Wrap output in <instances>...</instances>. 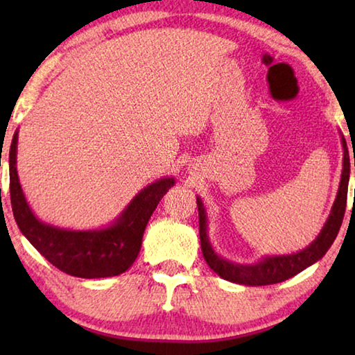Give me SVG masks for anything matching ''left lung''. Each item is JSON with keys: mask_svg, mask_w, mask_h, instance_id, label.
Wrapping results in <instances>:
<instances>
[{"mask_svg": "<svg viewBox=\"0 0 355 355\" xmlns=\"http://www.w3.org/2000/svg\"><path fill=\"white\" fill-rule=\"evenodd\" d=\"M341 144H343V171H341L340 188L336 192V199L334 202L332 211L324 224L322 230L318 238L304 250L296 252L291 255H272L263 257L260 261L255 264H239L228 261L225 258L219 257L211 248V243L208 239V222H207V211L203 207L200 197H197V208H199V235H200V245L202 254L205 257V261L213 271L220 275L222 279L233 284L248 285V286H261V285H272L291 279L293 275L304 271L305 268L311 266L318 260L326 255L330 245L335 241L341 222L345 218L346 211V200H347V183H349V152H347L346 139L341 136ZM355 167V158H354Z\"/></svg>", "mask_w": 355, "mask_h": 355, "instance_id": "obj_1", "label": "left lung"}]
</instances>
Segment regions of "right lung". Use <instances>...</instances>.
I'll return each instance as SVG.
<instances>
[{
  "label": "right lung",
  "instance_id": "right-lung-1",
  "mask_svg": "<svg viewBox=\"0 0 355 355\" xmlns=\"http://www.w3.org/2000/svg\"><path fill=\"white\" fill-rule=\"evenodd\" d=\"M15 131L9 150L12 211L20 232L53 266L81 279L114 277L127 271L141 250L144 230L159 200L175 180L161 178L137 192L110 227L100 230H67L39 220L29 208L17 173Z\"/></svg>",
  "mask_w": 355,
  "mask_h": 355
}]
</instances>
